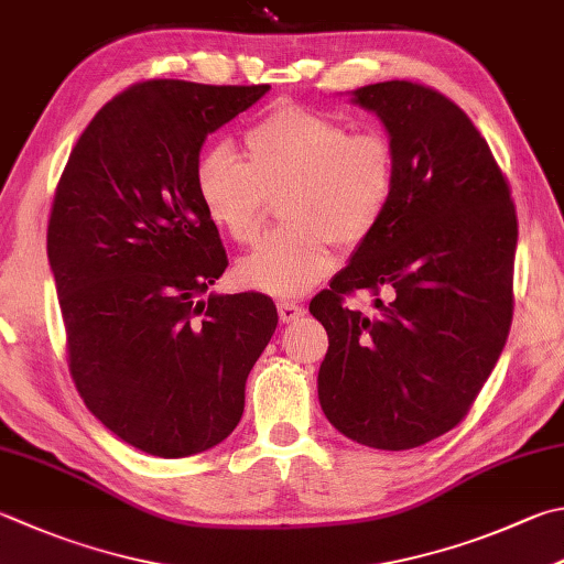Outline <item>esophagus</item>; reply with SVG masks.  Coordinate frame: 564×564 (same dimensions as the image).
<instances>
[{"label":"esophagus","instance_id":"1","mask_svg":"<svg viewBox=\"0 0 564 564\" xmlns=\"http://www.w3.org/2000/svg\"><path fill=\"white\" fill-rule=\"evenodd\" d=\"M278 314H280V322L282 324H294L300 322V318L306 314L302 304H294V302H280L278 304Z\"/></svg>","mask_w":564,"mask_h":564}]
</instances>
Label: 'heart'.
Returning a JSON list of instances; mask_svg holds the SVG:
<instances>
[{
	"label": "heart",
	"mask_w": 564,
	"mask_h": 564,
	"mask_svg": "<svg viewBox=\"0 0 564 564\" xmlns=\"http://www.w3.org/2000/svg\"><path fill=\"white\" fill-rule=\"evenodd\" d=\"M194 188L206 218L238 246L254 240L268 198L284 191L286 226L238 262V280L292 300L332 272L334 242L358 248L378 230L395 191V159L382 134L286 105L246 132V159L228 144L200 152Z\"/></svg>",
	"instance_id": "obj_1"
}]
</instances>
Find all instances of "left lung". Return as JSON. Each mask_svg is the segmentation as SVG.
I'll use <instances>...</instances> for the list:
<instances>
[{
    "mask_svg": "<svg viewBox=\"0 0 564 564\" xmlns=\"http://www.w3.org/2000/svg\"><path fill=\"white\" fill-rule=\"evenodd\" d=\"M386 124L395 191L386 218L316 294L328 350L318 402L373 449H414L456 427L491 376L513 318L518 218L481 132L447 95L410 80L354 90ZM356 289L391 300L348 311Z\"/></svg>",
    "mask_w": 564,
    "mask_h": 564,
    "instance_id": "obj_1",
    "label": "left lung"
}]
</instances>
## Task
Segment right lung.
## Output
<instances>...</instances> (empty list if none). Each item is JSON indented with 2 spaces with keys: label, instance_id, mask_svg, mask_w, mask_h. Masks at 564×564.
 <instances>
[{
  "label": "right lung",
  "instance_id": "1",
  "mask_svg": "<svg viewBox=\"0 0 564 564\" xmlns=\"http://www.w3.org/2000/svg\"><path fill=\"white\" fill-rule=\"evenodd\" d=\"M268 90L137 83L85 127L53 196L46 250L73 382L105 427L162 459L238 427L278 328L270 296H204L228 258L194 188L206 137Z\"/></svg>",
  "mask_w": 564,
  "mask_h": 564
}]
</instances>
